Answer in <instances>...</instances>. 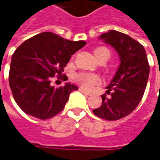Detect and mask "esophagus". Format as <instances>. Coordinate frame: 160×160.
<instances>
[{
  "label": "esophagus",
  "instance_id": "1",
  "mask_svg": "<svg viewBox=\"0 0 160 160\" xmlns=\"http://www.w3.org/2000/svg\"><path fill=\"white\" fill-rule=\"evenodd\" d=\"M79 90H80L81 93H83V94H87V95H91V94H90V93H88V92H87L86 90H84V89H83V88H80L79 89Z\"/></svg>",
  "mask_w": 160,
  "mask_h": 160
}]
</instances>
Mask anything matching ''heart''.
I'll use <instances>...</instances> for the list:
<instances>
[{
    "instance_id": "1",
    "label": "heart",
    "mask_w": 160,
    "mask_h": 160,
    "mask_svg": "<svg viewBox=\"0 0 160 160\" xmlns=\"http://www.w3.org/2000/svg\"><path fill=\"white\" fill-rule=\"evenodd\" d=\"M94 55L99 61L102 59H108L110 57V52L106 47H99L94 50ZM75 81L85 89H91L94 86L101 82V79L98 75L91 72H80L74 77Z\"/></svg>"
}]
</instances>
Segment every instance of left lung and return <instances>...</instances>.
I'll return each instance as SVG.
<instances>
[{"label":"left lung","instance_id":"obj_1","mask_svg":"<svg viewBox=\"0 0 160 160\" xmlns=\"http://www.w3.org/2000/svg\"><path fill=\"white\" fill-rule=\"evenodd\" d=\"M100 38L110 44L120 56L121 64L115 77L102 94V106L93 110L96 117L116 121L130 115L143 98L150 72L144 46L130 36L109 30Z\"/></svg>","mask_w":160,"mask_h":160}]
</instances>
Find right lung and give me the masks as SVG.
<instances>
[{
	"mask_svg": "<svg viewBox=\"0 0 160 160\" xmlns=\"http://www.w3.org/2000/svg\"><path fill=\"white\" fill-rule=\"evenodd\" d=\"M85 44V41L73 42L52 32H42L17 47L12 55L8 81L22 111L41 120L62 111L70 94L78 88L66 83L55 88L51 86V79L57 75L67 80L62 72L72 55Z\"/></svg>",
	"mask_w": 160,
	"mask_h": 160,
	"instance_id": "obj_1",
	"label": "right lung"
}]
</instances>
